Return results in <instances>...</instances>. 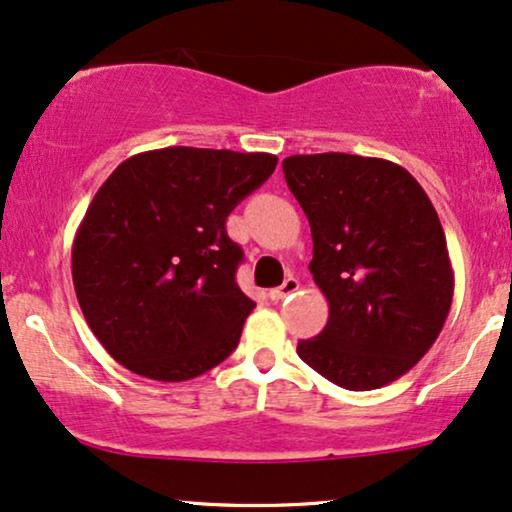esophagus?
Returning a JSON list of instances; mask_svg holds the SVG:
<instances>
[{
  "label": "esophagus",
  "mask_w": 512,
  "mask_h": 512,
  "mask_svg": "<svg viewBox=\"0 0 512 512\" xmlns=\"http://www.w3.org/2000/svg\"><path fill=\"white\" fill-rule=\"evenodd\" d=\"M297 288H300V281L290 276V278H286V281H283V286H278V288L271 290L269 297H271V300H274V302H281V300H286L288 295H293Z\"/></svg>",
  "instance_id": "1"
}]
</instances>
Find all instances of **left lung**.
Masks as SVG:
<instances>
[{"label": "left lung", "mask_w": 512, "mask_h": 512, "mask_svg": "<svg viewBox=\"0 0 512 512\" xmlns=\"http://www.w3.org/2000/svg\"><path fill=\"white\" fill-rule=\"evenodd\" d=\"M283 174L312 226L309 269L328 300L326 328L297 354L345 390L392 383L435 345L454 300L428 193L401 165L349 153L290 155Z\"/></svg>", "instance_id": "8db88e82"}]
</instances>
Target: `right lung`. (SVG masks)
I'll list each match as a JSON object with an SVG mask.
<instances>
[{
  "label": "right lung",
  "instance_id": "1",
  "mask_svg": "<svg viewBox=\"0 0 512 512\" xmlns=\"http://www.w3.org/2000/svg\"><path fill=\"white\" fill-rule=\"evenodd\" d=\"M271 153L170 146L115 167L73 241V286L92 333L144 378L181 383L229 357L255 302L226 217L276 170Z\"/></svg>",
  "mask_w": 512,
  "mask_h": 512
}]
</instances>
